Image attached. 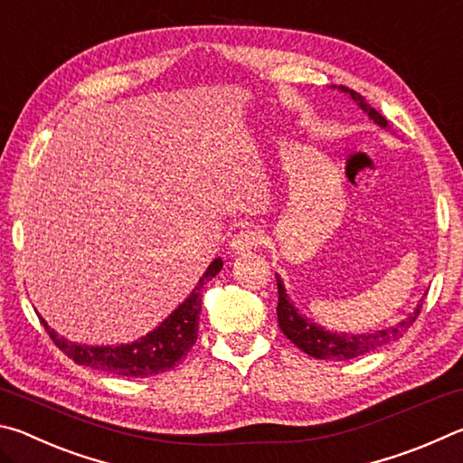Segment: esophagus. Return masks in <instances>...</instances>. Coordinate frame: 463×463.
I'll use <instances>...</instances> for the list:
<instances>
[{"label":"esophagus","instance_id":"esophagus-1","mask_svg":"<svg viewBox=\"0 0 463 463\" xmlns=\"http://www.w3.org/2000/svg\"><path fill=\"white\" fill-rule=\"evenodd\" d=\"M261 242H263V234L260 231L242 229L232 237L231 249L234 250V253H247V250L261 247Z\"/></svg>","mask_w":463,"mask_h":463}]
</instances>
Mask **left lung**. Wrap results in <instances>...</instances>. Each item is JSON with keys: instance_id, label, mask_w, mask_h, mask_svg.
Here are the masks:
<instances>
[{"instance_id": "left-lung-1", "label": "left lung", "mask_w": 463, "mask_h": 463, "mask_svg": "<svg viewBox=\"0 0 463 463\" xmlns=\"http://www.w3.org/2000/svg\"><path fill=\"white\" fill-rule=\"evenodd\" d=\"M343 91H349V96L365 109L367 116H370L375 124H380L383 128L388 127V120L383 118L378 109H373L370 104H365V99L359 96L357 91L347 90V88H343ZM420 308H422V300L411 317H406L394 326L382 328V331L364 333V335H349V333L339 335V333L325 331L323 326L308 323L302 315H298V310L292 307V302L288 300L284 284H281V279L278 278V325L281 328V333H284L298 349H302L304 354H308L317 359H339V362H345V359H355L359 355L372 354V351L383 347V345L401 339V336L409 331L414 320H417V317L420 315Z\"/></svg>"}]
</instances>
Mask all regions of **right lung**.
<instances>
[{"mask_svg": "<svg viewBox=\"0 0 463 463\" xmlns=\"http://www.w3.org/2000/svg\"><path fill=\"white\" fill-rule=\"evenodd\" d=\"M222 269V260H214L203 273L194 292L185 298L184 304L174 310V315L148 333L143 339L116 347H93V345H77L59 336L41 318L43 326L52 343L75 364L88 365L91 370L127 375V378H148L163 373L182 362L187 351L198 339V320L202 312V288Z\"/></svg>", "mask_w": 463, "mask_h": 463, "instance_id": "right-lung-1", "label": "right lung"}]
</instances>
